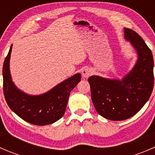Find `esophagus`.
I'll use <instances>...</instances> for the list:
<instances>
[{
    "mask_svg": "<svg viewBox=\"0 0 155 155\" xmlns=\"http://www.w3.org/2000/svg\"><path fill=\"white\" fill-rule=\"evenodd\" d=\"M92 73H93V71H92V70H91L90 68H84L83 69H82V75L84 78L89 77V76H90Z\"/></svg>",
    "mask_w": 155,
    "mask_h": 155,
    "instance_id": "esophagus-1",
    "label": "esophagus"
}]
</instances>
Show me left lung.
I'll use <instances>...</instances> for the list:
<instances>
[{
	"label": "left lung",
	"mask_w": 155,
	"mask_h": 155,
	"mask_svg": "<svg viewBox=\"0 0 155 155\" xmlns=\"http://www.w3.org/2000/svg\"><path fill=\"white\" fill-rule=\"evenodd\" d=\"M124 39L137 54L132 70L121 79L99 76L88 78L94 106L99 115L111 121H123L137 113L149 99L154 87V59L137 33L124 28Z\"/></svg>",
	"instance_id": "obj_1"
}]
</instances>
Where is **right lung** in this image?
<instances>
[{
  "label": "right lung",
  "mask_w": 155,
  "mask_h": 155,
  "mask_svg": "<svg viewBox=\"0 0 155 155\" xmlns=\"http://www.w3.org/2000/svg\"><path fill=\"white\" fill-rule=\"evenodd\" d=\"M12 47V45L3 66L4 94L9 107L24 121L35 125H47L58 121L66 110L70 93L80 82L81 74L73 75L44 94H28L12 80L10 70Z\"/></svg>",
  "instance_id": "obj_1"
}]
</instances>
